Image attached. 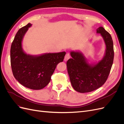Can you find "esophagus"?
I'll list each match as a JSON object with an SVG mask.
<instances>
[{
    "mask_svg": "<svg viewBox=\"0 0 124 124\" xmlns=\"http://www.w3.org/2000/svg\"><path fill=\"white\" fill-rule=\"evenodd\" d=\"M70 58V54L68 53H67V54H66L65 56L64 61H65V62H66V61H68V60Z\"/></svg>",
    "mask_w": 124,
    "mask_h": 124,
    "instance_id": "1",
    "label": "esophagus"
}]
</instances>
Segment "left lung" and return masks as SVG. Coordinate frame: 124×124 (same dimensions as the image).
<instances>
[{
    "label": "left lung",
    "mask_w": 124,
    "mask_h": 124,
    "mask_svg": "<svg viewBox=\"0 0 124 124\" xmlns=\"http://www.w3.org/2000/svg\"><path fill=\"white\" fill-rule=\"evenodd\" d=\"M106 46L102 59L96 64H90L80 52L72 51L67 62V67L71 85L75 91L84 93L91 92L102 86L109 75L114 59L113 42L111 36L102 27L97 29Z\"/></svg>",
    "instance_id": "8db88e82"
}]
</instances>
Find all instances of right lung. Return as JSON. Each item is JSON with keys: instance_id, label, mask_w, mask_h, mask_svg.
Returning <instances> with one entry per match:
<instances>
[{"instance_id": "obj_1", "label": "right lung", "mask_w": 124, "mask_h": 124, "mask_svg": "<svg viewBox=\"0 0 124 124\" xmlns=\"http://www.w3.org/2000/svg\"><path fill=\"white\" fill-rule=\"evenodd\" d=\"M32 25L28 23L20 28L14 37L10 50L11 66L16 80L25 87L34 90L43 88L49 83L58 63L63 62L65 52L27 54L22 48L23 37Z\"/></svg>"}]
</instances>
